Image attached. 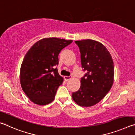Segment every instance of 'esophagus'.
Listing matches in <instances>:
<instances>
[{
	"label": "esophagus",
	"mask_w": 135,
	"mask_h": 135,
	"mask_svg": "<svg viewBox=\"0 0 135 135\" xmlns=\"http://www.w3.org/2000/svg\"><path fill=\"white\" fill-rule=\"evenodd\" d=\"M72 78V77L71 76H64V79H65V81H68L70 79H71Z\"/></svg>",
	"instance_id": "esophagus-1"
}]
</instances>
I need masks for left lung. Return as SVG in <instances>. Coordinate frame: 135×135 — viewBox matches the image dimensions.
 Listing matches in <instances>:
<instances>
[{"instance_id":"1","label":"left lung","mask_w":135,"mask_h":135,"mask_svg":"<svg viewBox=\"0 0 135 135\" xmlns=\"http://www.w3.org/2000/svg\"><path fill=\"white\" fill-rule=\"evenodd\" d=\"M81 54V63L86 74L81 79L78 91L72 98L79 105H95L105 97L114 82V68L111 55L104 45L86 39L75 41Z\"/></svg>"}]
</instances>
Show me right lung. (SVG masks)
<instances>
[{"instance_id":"add662e5","label":"right lung","mask_w":135,"mask_h":135,"mask_svg":"<svg viewBox=\"0 0 135 135\" xmlns=\"http://www.w3.org/2000/svg\"><path fill=\"white\" fill-rule=\"evenodd\" d=\"M71 40L44 38L35 43L27 52L20 69V83L30 100L39 105L53 101L64 79L55 67L61 50Z\"/></svg>"}]
</instances>
